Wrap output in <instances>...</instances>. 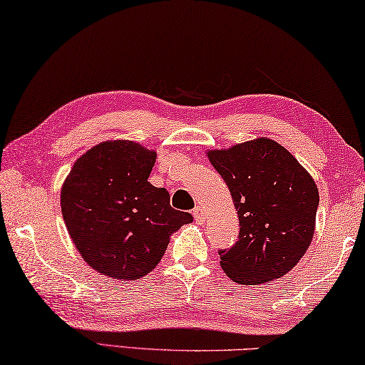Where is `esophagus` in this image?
Returning <instances> with one entry per match:
<instances>
[{
    "label": "esophagus",
    "instance_id": "esophagus-1",
    "mask_svg": "<svg viewBox=\"0 0 365 365\" xmlns=\"http://www.w3.org/2000/svg\"><path fill=\"white\" fill-rule=\"evenodd\" d=\"M193 217H195V221L198 222V224H203L206 221V212H205L203 207L196 206L195 210H193Z\"/></svg>",
    "mask_w": 365,
    "mask_h": 365
}]
</instances>
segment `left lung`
Wrapping results in <instances>:
<instances>
[{"mask_svg":"<svg viewBox=\"0 0 365 365\" xmlns=\"http://www.w3.org/2000/svg\"><path fill=\"white\" fill-rule=\"evenodd\" d=\"M239 216L237 244L221 268L239 284L282 277L305 255L315 232L318 188L299 160L269 138L207 151Z\"/></svg>","mask_w":365,"mask_h":365,"instance_id":"left-lung-1","label":"left lung"}]
</instances>
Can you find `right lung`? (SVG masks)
I'll list each match as a JSON object with an SVG mask.
<instances>
[{"instance_id": "1", "label": "right lung", "mask_w": 365, "mask_h": 365, "mask_svg": "<svg viewBox=\"0 0 365 365\" xmlns=\"http://www.w3.org/2000/svg\"><path fill=\"white\" fill-rule=\"evenodd\" d=\"M158 154L128 140L103 141L74 162L61 187V212L74 247L91 268L133 281L158 266L170 235L192 214L170 206L148 182Z\"/></svg>"}]
</instances>
